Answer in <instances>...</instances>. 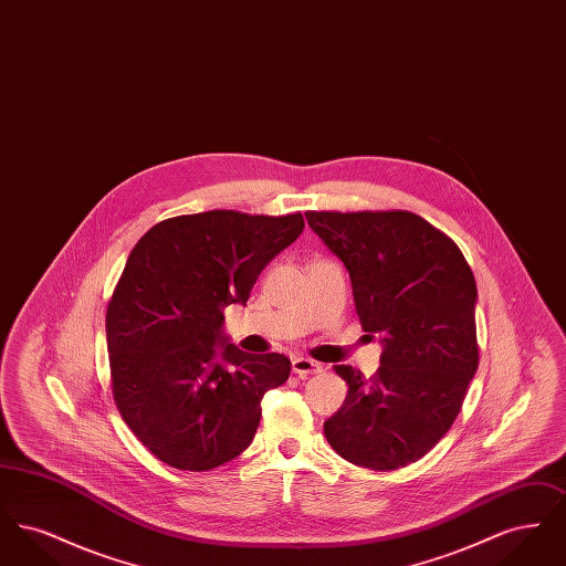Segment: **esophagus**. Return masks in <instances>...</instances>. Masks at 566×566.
<instances>
[{
    "label": "esophagus",
    "mask_w": 566,
    "mask_h": 566,
    "mask_svg": "<svg viewBox=\"0 0 566 566\" xmlns=\"http://www.w3.org/2000/svg\"><path fill=\"white\" fill-rule=\"evenodd\" d=\"M293 371L298 377L314 376V374H321L323 371V365L312 360V358H295L293 360Z\"/></svg>",
    "instance_id": "1"
}]
</instances>
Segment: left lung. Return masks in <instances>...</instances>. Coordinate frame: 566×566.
Segmentation results:
<instances>
[{"label": "left lung", "mask_w": 566, "mask_h": 566, "mask_svg": "<svg viewBox=\"0 0 566 566\" xmlns=\"http://www.w3.org/2000/svg\"><path fill=\"white\" fill-rule=\"evenodd\" d=\"M305 218L350 273L363 331L384 344L369 379L335 367L348 397L324 422V437L356 467L401 469L452 429L478 371L473 271L457 243L407 210Z\"/></svg>", "instance_id": "obj_1"}]
</instances>
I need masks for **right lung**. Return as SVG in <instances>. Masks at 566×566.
<instances>
[{
	"label": "right lung",
	"mask_w": 566,
	"mask_h": 566,
	"mask_svg": "<svg viewBox=\"0 0 566 566\" xmlns=\"http://www.w3.org/2000/svg\"><path fill=\"white\" fill-rule=\"evenodd\" d=\"M303 227L301 212L210 210L161 220L135 243L106 312L109 381L125 424L165 464L210 471L254 439L261 399L291 360L227 344L222 310L245 305Z\"/></svg>",
	"instance_id": "right-lung-1"
}]
</instances>
